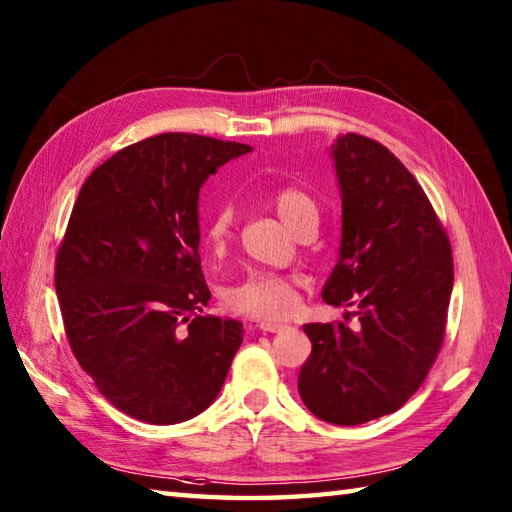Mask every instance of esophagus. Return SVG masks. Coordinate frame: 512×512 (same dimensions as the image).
<instances>
[{"label":"esophagus","mask_w":512,"mask_h":512,"mask_svg":"<svg viewBox=\"0 0 512 512\" xmlns=\"http://www.w3.org/2000/svg\"><path fill=\"white\" fill-rule=\"evenodd\" d=\"M286 328H288V325L281 323V321H270V319L259 321V330H262V332H281Z\"/></svg>","instance_id":"esophagus-1"}]
</instances>
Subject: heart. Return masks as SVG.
Listing matches in <instances>:
<instances>
[{
	"label": "heart",
	"mask_w": 512,
	"mask_h": 512,
	"mask_svg": "<svg viewBox=\"0 0 512 512\" xmlns=\"http://www.w3.org/2000/svg\"><path fill=\"white\" fill-rule=\"evenodd\" d=\"M270 204L275 206L277 215L284 220V224L295 231V226L308 215H317V204H314L312 195H308L299 187H284L277 189L270 195ZM233 228V209L228 204L220 206L206 226V237L213 248H222L226 239L231 237ZM226 303L228 308L237 312L250 314V317L259 319H279L295 308L297 292L295 281L284 275L266 273V270H253L237 284L228 286L226 290Z\"/></svg>",
	"instance_id": "obj_1"
}]
</instances>
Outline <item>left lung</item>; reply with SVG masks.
<instances>
[{
  "instance_id": "8db88e82",
  "label": "left lung",
  "mask_w": 512,
  "mask_h": 512,
  "mask_svg": "<svg viewBox=\"0 0 512 512\" xmlns=\"http://www.w3.org/2000/svg\"><path fill=\"white\" fill-rule=\"evenodd\" d=\"M341 244L321 297L356 325L308 323L299 396L332 424H363L416 394L444 339L453 290L447 233L407 167L376 140L336 136Z\"/></svg>"
}]
</instances>
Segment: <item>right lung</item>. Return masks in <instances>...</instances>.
<instances>
[{
  "instance_id": "add662e5",
  "label": "right lung",
  "mask_w": 512,
  "mask_h": 512,
  "mask_svg": "<svg viewBox=\"0 0 512 512\" xmlns=\"http://www.w3.org/2000/svg\"><path fill=\"white\" fill-rule=\"evenodd\" d=\"M250 145L160 134L118 151L83 182L57 255V297L79 365L127 416L178 424L220 394L244 339L204 317L200 189Z\"/></svg>"
}]
</instances>
